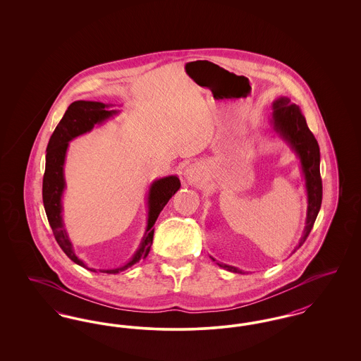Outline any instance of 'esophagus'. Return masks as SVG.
Returning <instances> with one entry per match:
<instances>
[{"label": "esophagus", "instance_id": "esophagus-1", "mask_svg": "<svg viewBox=\"0 0 361 361\" xmlns=\"http://www.w3.org/2000/svg\"><path fill=\"white\" fill-rule=\"evenodd\" d=\"M185 176H187L189 183H192V184H195V183L199 180V178H197V173L195 172V169H187Z\"/></svg>", "mask_w": 361, "mask_h": 361}]
</instances>
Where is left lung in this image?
I'll use <instances>...</instances> for the list:
<instances>
[{"instance_id":"left-lung-1","label":"left lung","mask_w":361,"mask_h":361,"mask_svg":"<svg viewBox=\"0 0 361 361\" xmlns=\"http://www.w3.org/2000/svg\"><path fill=\"white\" fill-rule=\"evenodd\" d=\"M274 114H272V127L276 133L283 137L296 153L300 159L302 172L306 180L307 190V218L303 237L299 240V245L295 247L299 249L305 240H307L310 231L317 219L319 208L322 204V178L319 172V146L312 133L310 131L305 116L302 115L299 106L292 104L288 97H280L274 102ZM293 250V252H295ZM214 259V258H212ZM215 261V259H214ZM221 268L230 272L242 274L238 268L216 262Z\"/></svg>"}]
</instances>
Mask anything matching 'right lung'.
<instances>
[{
	"instance_id": "right-lung-1",
	"label": "right lung",
	"mask_w": 361,
	"mask_h": 361,
	"mask_svg": "<svg viewBox=\"0 0 361 361\" xmlns=\"http://www.w3.org/2000/svg\"><path fill=\"white\" fill-rule=\"evenodd\" d=\"M109 105H105L99 102H74L69 105L68 111L65 112L62 121L54 130L51 137L47 145V154H46V171L43 176V204L46 209V215L49 224L51 226L54 237L65 252V255L75 264L84 267L92 272H97L96 269L87 268L85 264L75 256L73 245L69 240V235L65 230L63 221H62V195L65 190V176H63V165L65 157L69 147V142L74 137H80L85 133H89L94 124H100L108 118L116 115V111H108ZM181 183L177 176H168L159 180H155L149 189L147 206H149V218H147V227L145 237L137 247L133 258L124 264L121 268L115 269H99L102 274H112L116 275L134 264L139 259L147 257L154 235L155 221L159 212L166 206L169 199L180 189Z\"/></svg>"
}]
</instances>
